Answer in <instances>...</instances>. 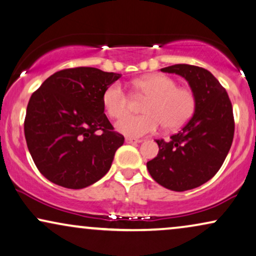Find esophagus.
I'll return each instance as SVG.
<instances>
[{"mask_svg":"<svg viewBox=\"0 0 256 256\" xmlns=\"http://www.w3.org/2000/svg\"><path fill=\"white\" fill-rule=\"evenodd\" d=\"M142 139H138V138H132V137H126L125 138V143L128 144H138L140 143Z\"/></svg>","mask_w":256,"mask_h":256,"instance_id":"34e87169","label":"esophagus"}]
</instances>
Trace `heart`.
Returning a JSON list of instances; mask_svg holds the SVG:
<instances>
[{
    "instance_id": "1",
    "label": "heart",
    "mask_w": 256,
    "mask_h": 256,
    "mask_svg": "<svg viewBox=\"0 0 256 256\" xmlns=\"http://www.w3.org/2000/svg\"><path fill=\"white\" fill-rule=\"evenodd\" d=\"M138 96L148 98L142 116H124L130 111L131 99L119 82L104 90L102 105L111 118L120 119L116 125L120 134L138 138L154 134L162 124L168 131L186 125L195 111V96L188 88L178 87L176 80L166 74H151L132 84Z\"/></svg>"
}]
</instances>
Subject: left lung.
Returning a JSON list of instances; mask_svg holds the SVG:
<instances>
[{
	"label": "left lung",
	"instance_id": "8db88e82",
	"mask_svg": "<svg viewBox=\"0 0 256 256\" xmlns=\"http://www.w3.org/2000/svg\"><path fill=\"white\" fill-rule=\"evenodd\" d=\"M160 70L184 78L196 105L178 134L156 140L160 151L146 168L162 186L186 192L212 178L227 157L235 128L232 102L218 80L202 67L180 64Z\"/></svg>",
	"mask_w": 256,
	"mask_h": 256
}]
</instances>
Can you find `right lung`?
I'll use <instances>...</instances> for the list:
<instances>
[{"label": "right lung", "mask_w": 256, "mask_h": 256, "mask_svg": "<svg viewBox=\"0 0 256 256\" xmlns=\"http://www.w3.org/2000/svg\"><path fill=\"white\" fill-rule=\"evenodd\" d=\"M120 76L93 67L62 70L32 94L24 137L35 166L48 180L82 189L108 174L124 137L113 131L102 94Z\"/></svg>", "instance_id": "obj_1"}]
</instances>
